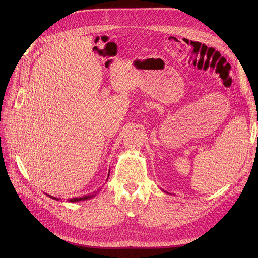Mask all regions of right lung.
I'll list each match as a JSON object with an SVG mask.
<instances>
[{"label":"right lung","mask_w":258,"mask_h":258,"mask_svg":"<svg viewBox=\"0 0 258 258\" xmlns=\"http://www.w3.org/2000/svg\"><path fill=\"white\" fill-rule=\"evenodd\" d=\"M108 175H110V173H108ZM98 192H99V190H98V191H96V192H94V194H93V195H91V196H85V197H81V198H73V199L69 200V202H78V201H85V200H88V199H91V198L95 197V196H96ZM48 197H50V198H52V199H54V200H58L57 198H55V197H51L50 195H48Z\"/></svg>","instance_id":"obj_1"}]
</instances>
